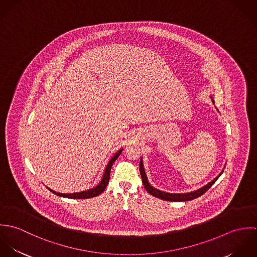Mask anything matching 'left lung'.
Listing matches in <instances>:
<instances>
[{
  "label": "left lung",
  "mask_w": 257,
  "mask_h": 257,
  "mask_svg": "<svg viewBox=\"0 0 257 257\" xmlns=\"http://www.w3.org/2000/svg\"><path fill=\"white\" fill-rule=\"evenodd\" d=\"M140 172H141V176H142V179H143V183L145 188L147 189V192L156 197V198H159L161 200H164V201H171V202H185V201H191V200H194L200 196H202L203 194H205L211 187L212 185L215 183L218 178L220 177L222 173V171L220 172V174L210 183L207 184L206 186L202 187L201 189L199 190H196L194 192H190V193H185V194H171V193H166V192H162L160 190H157L155 188H153L150 184L148 183V180H147V174H146V171H145V168H144V164H143V160H141L140 162Z\"/></svg>",
  "instance_id": "left-lung-1"
}]
</instances>
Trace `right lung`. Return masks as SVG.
<instances>
[{
    "label": "right lung",
    "mask_w": 257,
    "mask_h": 257,
    "mask_svg": "<svg viewBox=\"0 0 257 257\" xmlns=\"http://www.w3.org/2000/svg\"><path fill=\"white\" fill-rule=\"evenodd\" d=\"M122 149H119L110 159L105 169V173H104V176L101 180V182L98 184L96 187L90 189V190H87V191H83V192H79V193H73V194H62V193H57L49 188V191H51L52 193H54L55 195L57 196H60V197H65V198H70V199H88V198H93V197H96L98 195H100L101 193H103L105 191V189L107 188V185L109 183V179H110V168L113 164V162L116 160V158L119 156V154L121 153Z\"/></svg>",
    "instance_id": "right-lung-1"
}]
</instances>
